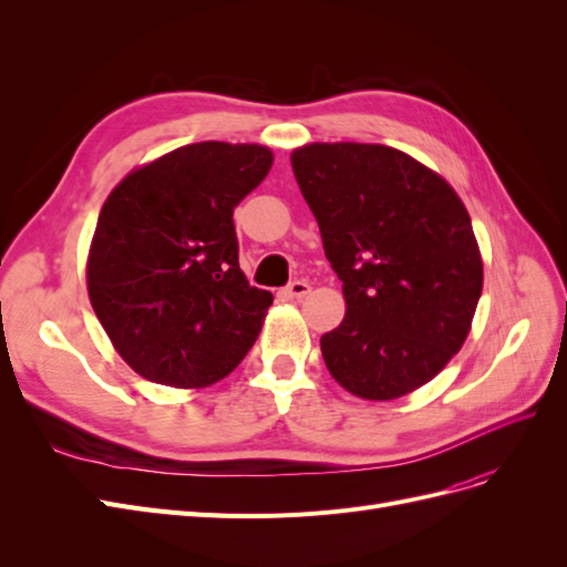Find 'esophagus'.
Masks as SVG:
<instances>
[{"label":"esophagus","instance_id":"obj_1","mask_svg":"<svg viewBox=\"0 0 567 567\" xmlns=\"http://www.w3.org/2000/svg\"><path fill=\"white\" fill-rule=\"evenodd\" d=\"M310 284L307 281H302V279H296V281H290L286 288H284V296L286 298H290V300H300V298H305L307 293H310Z\"/></svg>","mask_w":567,"mask_h":567}]
</instances>
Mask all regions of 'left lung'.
<instances>
[{
  "label": "left lung",
  "mask_w": 567,
  "mask_h": 567,
  "mask_svg": "<svg viewBox=\"0 0 567 567\" xmlns=\"http://www.w3.org/2000/svg\"><path fill=\"white\" fill-rule=\"evenodd\" d=\"M342 281L346 319L321 336L326 369L364 400H398L447 367L483 293V260L454 188L381 144L290 156Z\"/></svg>",
  "instance_id": "left-lung-1"
}]
</instances>
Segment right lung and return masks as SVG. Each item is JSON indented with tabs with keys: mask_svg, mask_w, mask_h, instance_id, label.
I'll use <instances>...</instances> for the list:
<instances>
[{
	"mask_svg": "<svg viewBox=\"0 0 567 567\" xmlns=\"http://www.w3.org/2000/svg\"><path fill=\"white\" fill-rule=\"evenodd\" d=\"M271 161L257 144H188L134 169L101 208L90 300L120 357L144 379L203 388L252 348L274 296L238 267L234 208Z\"/></svg>",
	"mask_w": 567,
	"mask_h": 567,
	"instance_id": "right-lung-1",
	"label": "right lung"
}]
</instances>
